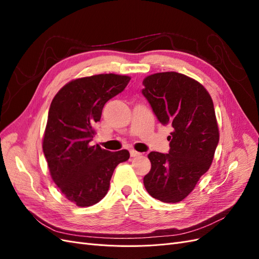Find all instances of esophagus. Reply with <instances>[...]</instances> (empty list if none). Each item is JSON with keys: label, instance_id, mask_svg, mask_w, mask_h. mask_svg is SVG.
Here are the masks:
<instances>
[{"label": "esophagus", "instance_id": "obj_1", "mask_svg": "<svg viewBox=\"0 0 259 259\" xmlns=\"http://www.w3.org/2000/svg\"><path fill=\"white\" fill-rule=\"evenodd\" d=\"M130 153H131V156H132V158H136V156L142 155V153L138 152V151H135V150H131V151H130Z\"/></svg>", "mask_w": 259, "mask_h": 259}]
</instances>
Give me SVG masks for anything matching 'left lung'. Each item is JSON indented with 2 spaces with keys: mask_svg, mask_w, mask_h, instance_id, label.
<instances>
[{
  "mask_svg": "<svg viewBox=\"0 0 259 259\" xmlns=\"http://www.w3.org/2000/svg\"><path fill=\"white\" fill-rule=\"evenodd\" d=\"M144 96L162 124H170L169 152L148 154L151 169L144 185L152 198L176 203L188 197L214 159L219 130L211 97L204 86L178 72L146 76Z\"/></svg>",
  "mask_w": 259,
  "mask_h": 259,
  "instance_id": "left-lung-1",
  "label": "left lung"
}]
</instances>
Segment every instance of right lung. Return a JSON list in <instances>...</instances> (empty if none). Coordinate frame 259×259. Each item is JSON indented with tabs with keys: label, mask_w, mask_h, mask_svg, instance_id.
<instances>
[{
	"label": "right lung",
	"mask_w": 259,
	"mask_h": 259,
	"mask_svg": "<svg viewBox=\"0 0 259 259\" xmlns=\"http://www.w3.org/2000/svg\"><path fill=\"white\" fill-rule=\"evenodd\" d=\"M128 75L103 73L67 83L52 100L43 135V152L53 182L80 207L96 204L107 194L114 168L130 152L92 146L105 104L121 93Z\"/></svg>",
	"instance_id": "right-lung-1"
}]
</instances>
